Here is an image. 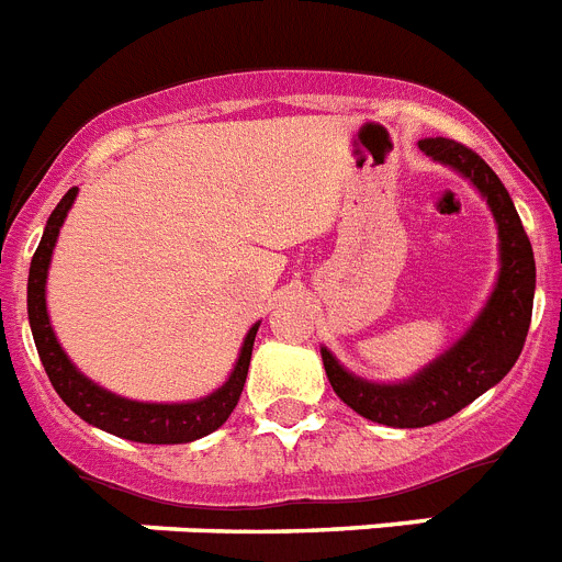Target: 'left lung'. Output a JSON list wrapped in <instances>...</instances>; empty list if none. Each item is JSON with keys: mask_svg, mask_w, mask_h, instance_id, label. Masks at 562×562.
<instances>
[{"mask_svg": "<svg viewBox=\"0 0 562 562\" xmlns=\"http://www.w3.org/2000/svg\"><path fill=\"white\" fill-rule=\"evenodd\" d=\"M422 153L470 178L490 203L501 237V277L484 314L456 348L424 368L413 382L370 384L350 375L328 350H322L325 373L336 396L370 422L387 427H427L456 416L481 393L497 384L524 350L535 300V251L517 217L509 192L484 158L450 138L422 140Z\"/></svg>", "mask_w": 562, "mask_h": 562, "instance_id": "8db88e82", "label": "left lung"}]
</instances>
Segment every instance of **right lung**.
<instances>
[{
  "mask_svg": "<svg viewBox=\"0 0 562 562\" xmlns=\"http://www.w3.org/2000/svg\"><path fill=\"white\" fill-rule=\"evenodd\" d=\"M78 189H70L65 198L58 200V206L53 209L50 221H47L42 243H38L36 254L31 260V277H27V316H31V330L36 339L38 359L45 364V373L61 402L85 418L87 424L106 429L112 436L126 438V441L140 443H187L194 438H203L209 432L221 427L232 409L237 407V398L243 393L248 375V362H251V348L257 328L254 325L248 330L246 341H243L240 359L234 364V373L228 375V382L223 384L217 393L200 398L192 404H144L130 402V398L112 396L99 384H92L90 379L78 373L65 356V350L58 348L56 336H53L50 319H47L45 305V282H47V266H50V254L56 246L58 228L65 223L67 209L72 206Z\"/></svg>",
  "mask_w": 562,
  "mask_h": 562,
  "instance_id": "obj_1",
  "label": "right lung"
}]
</instances>
